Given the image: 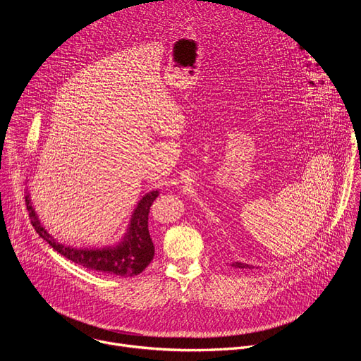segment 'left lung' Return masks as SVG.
<instances>
[{
	"mask_svg": "<svg viewBox=\"0 0 361 361\" xmlns=\"http://www.w3.org/2000/svg\"><path fill=\"white\" fill-rule=\"evenodd\" d=\"M231 267H235V269H254L252 266H248V264H245V263H238V262L233 263Z\"/></svg>",
	"mask_w": 361,
	"mask_h": 361,
	"instance_id": "1",
	"label": "left lung"
}]
</instances>
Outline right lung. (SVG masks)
Here are the masks:
<instances>
[{"label": "right lung", "instance_id": "obj_1", "mask_svg": "<svg viewBox=\"0 0 361 361\" xmlns=\"http://www.w3.org/2000/svg\"><path fill=\"white\" fill-rule=\"evenodd\" d=\"M157 197L159 190H154L138 201L124 238L117 245L107 248H74L60 244L39 223L28 194L25 195V204L35 231L66 259L88 270L113 277H134L142 273L154 257V244L148 231V213Z\"/></svg>", "mask_w": 361, "mask_h": 361}]
</instances>
